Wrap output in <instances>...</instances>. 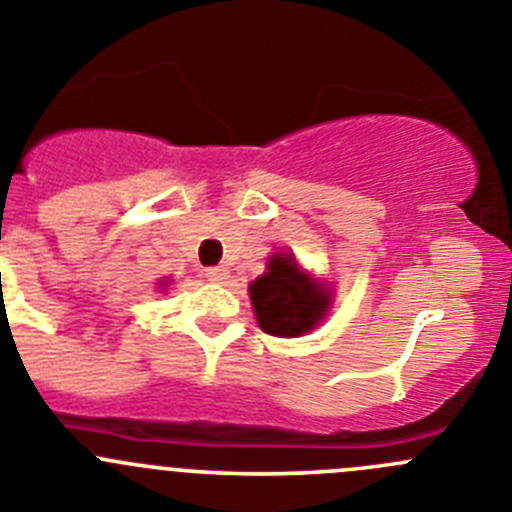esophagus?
<instances>
[{"label": "esophagus", "instance_id": "esophagus-1", "mask_svg": "<svg viewBox=\"0 0 512 512\" xmlns=\"http://www.w3.org/2000/svg\"><path fill=\"white\" fill-rule=\"evenodd\" d=\"M204 278H207L209 283H222V280H227V270H224V267H207V270H204Z\"/></svg>", "mask_w": 512, "mask_h": 512}]
</instances>
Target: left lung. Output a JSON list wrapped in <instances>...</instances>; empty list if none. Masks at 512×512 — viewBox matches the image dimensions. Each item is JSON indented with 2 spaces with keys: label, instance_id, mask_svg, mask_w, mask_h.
Returning a JSON list of instances; mask_svg holds the SVG:
<instances>
[{
  "label": "left lung",
  "instance_id": "1",
  "mask_svg": "<svg viewBox=\"0 0 512 512\" xmlns=\"http://www.w3.org/2000/svg\"><path fill=\"white\" fill-rule=\"evenodd\" d=\"M257 323L265 333L295 338L313 331L331 308V288L310 278L293 255H272L267 272L250 285Z\"/></svg>",
  "mask_w": 512,
  "mask_h": 512
}]
</instances>
